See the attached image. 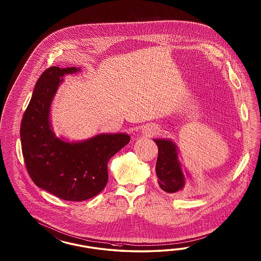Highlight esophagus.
<instances>
[{
	"instance_id": "1",
	"label": "esophagus",
	"mask_w": 261,
	"mask_h": 261,
	"mask_svg": "<svg viewBox=\"0 0 261 261\" xmlns=\"http://www.w3.org/2000/svg\"><path fill=\"white\" fill-rule=\"evenodd\" d=\"M143 131H144L145 134L148 135V136H152V135L158 134L159 132H160V128L157 125L151 124V125L145 127L143 129Z\"/></svg>"
}]
</instances>
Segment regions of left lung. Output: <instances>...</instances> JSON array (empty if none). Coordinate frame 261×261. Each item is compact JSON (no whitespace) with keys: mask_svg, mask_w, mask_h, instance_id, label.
<instances>
[{"mask_svg":"<svg viewBox=\"0 0 261 261\" xmlns=\"http://www.w3.org/2000/svg\"><path fill=\"white\" fill-rule=\"evenodd\" d=\"M158 145L156 173L160 188L167 193H181L186 184L182 166L178 157V148L170 140L154 139Z\"/></svg>","mask_w":261,"mask_h":261,"instance_id":"1","label":"left lung"}]
</instances>
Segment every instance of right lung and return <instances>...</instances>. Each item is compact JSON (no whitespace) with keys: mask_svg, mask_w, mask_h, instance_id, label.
Returning a JSON list of instances; mask_svg holds the SVG:
<instances>
[{"mask_svg":"<svg viewBox=\"0 0 261 261\" xmlns=\"http://www.w3.org/2000/svg\"><path fill=\"white\" fill-rule=\"evenodd\" d=\"M79 68L50 67L40 75L24 111L20 136L27 170L34 184L56 197L80 202L97 195L108 181L107 164L130 142L124 133L100 134L79 142L56 137L50 104L65 74Z\"/></svg>","mask_w":261,"mask_h":261,"instance_id":"right-lung-1","label":"right lung"}]
</instances>
